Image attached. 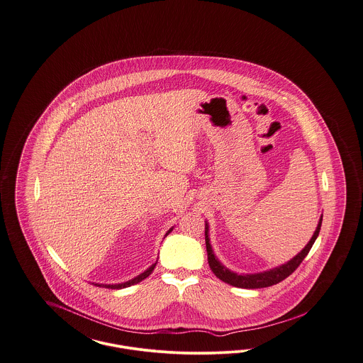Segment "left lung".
Segmentation results:
<instances>
[{
	"instance_id": "obj_1",
	"label": "left lung",
	"mask_w": 363,
	"mask_h": 363,
	"mask_svg": "<svg viewBox=\"0 0 363 363\" xmlns=\"http://www.w3.org/2000/svg\"><path fill=\"white\" fill-rule=\"evenodd\" d=\"M321 223H323V216L318 220V225L315 227V231H314L311 241L308 242V245L294 259L279 265L277 268H272L269 271H264V272H259V274L240 275V274H235V272L230 271L228 268H225V265L215 256V253L212 250V246H211V242H209V227H208V223L206 222V246H207L208 264H209L212 272L216 275V277H219L220 280H223L225 283L230 284V286L240 287V289H262V287L274 286V284L280 283L281 280H284L286 277H290L294 271L299 267V264L303 261V259L308 256L313 243L318 237Z\"/></svg>"
}]
</instances>
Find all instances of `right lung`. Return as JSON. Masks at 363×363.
I'll return each mask as SVG.
<instances>
[{
  "instance_id": "right-lung-1",
  "label": "right lung",
  "mask_w": 363,
  "mask_h": 363,
  "mask_svg": "<svg viewBox=\"0 0 363 363\" xmlns=\"http://www.w3.org/2000/svg\"><path fill=\"white\" fill-rule=\"evenodd\" d=\"M173 231V227L166 233V235H169L170 233ZM155 264H152L148 269H145L143 274H140L138 277H133V279H130V280H128V281H123V283H118V284H99V283H95V286H99V287H106V289H111V290H120V289H125V287H129V286H133V284H138L140 283L141 280H144L145 277H150L151 274H152V271H154V268H155ZM94 284V283H92Z\"/></svg>"
}]
</instances>
